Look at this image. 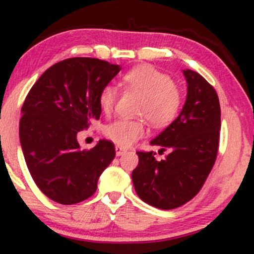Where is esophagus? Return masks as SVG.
I'll use <instances>...</instances> for the list:
<instances>
[{"mask_svg":"<svg viewBox=\"0 0 254 254\" xmlns=\"http://www.w3.org/2000/svg\"><path fill=\"white\" fill-rule=\"evenodd\" d=\"M127 148L125 147H123V146H119V145H117L115 146V153H117V156H122V155H124L125 152H127Z\"/></svg>","mask_w":254,"mask_h":254,"instance_id":"obj_1","label":"esophagus"}]
</instances>
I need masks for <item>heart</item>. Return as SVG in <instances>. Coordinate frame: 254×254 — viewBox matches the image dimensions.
<instances>
[{
  "label": "heart",
  "instance_id": "obj_1",
  "mask_svg": "<svg viewBox=\"0 0 254 254\" xmlns=\"http://www.w3.org/2000/svg\"><path fill=\"white\" fill-rule=\"evenodd\" d=\"M123 81L127 88L142 96L137 113L145 117L152 127H166L175 120L181 108L182 98L170 76L152 66H139L125 73ZM117 96V87L113 84L104 86L99 94L102 111L111 113ZM104 134L115 143L130 146L145 134V125L141 120L120 118L107 125Z\"/></svg>",
  "mask_w": 254,
  "mask_h": 254
}]
</instances>
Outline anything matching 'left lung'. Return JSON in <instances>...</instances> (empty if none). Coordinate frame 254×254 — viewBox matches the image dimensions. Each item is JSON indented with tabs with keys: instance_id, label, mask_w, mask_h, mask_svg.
<instances>
[{
	"instance_id": "left-lung-1",
	"label": "left lung",
	"mask_w": 254,
	"mask_h": 254,
	"mask_svg": "<svg viewBox=\"0 0 254 254\" xmlns=\"http://www.w3.org/2000/svg\"><path fill=\"white\" fill-rule=\"evenodd\" d=\"M187 98L178 117L151 140L168 151L157 160L153 151H139V165L132 171L136 194L148 205L162 210L176 209L193 199L216 160L219 150L221 111L214 87L203 76L183 70Z\"/></svg>"
}]
</instances>
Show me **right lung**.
Masks as SVG:
<instances>
[{"label": "right lung", "instance_id": "obj_1", "mask_svg": "<svg viewBox=\"0 0 254 254\" xmlns=\"http://www.w3.org/2000/svg\"><path fill=\"white\" fill-rule=\"evenodd\" d=\"M120 70L99 59H66L30 88L22 107L20 146L30 176L51 200L71 205L88 199L114 160V143L99 140L82 150L77 134L99 119L102 88Z\"/></svg>", "mask_w": 254, "mask_h": 254}]
</instances>
